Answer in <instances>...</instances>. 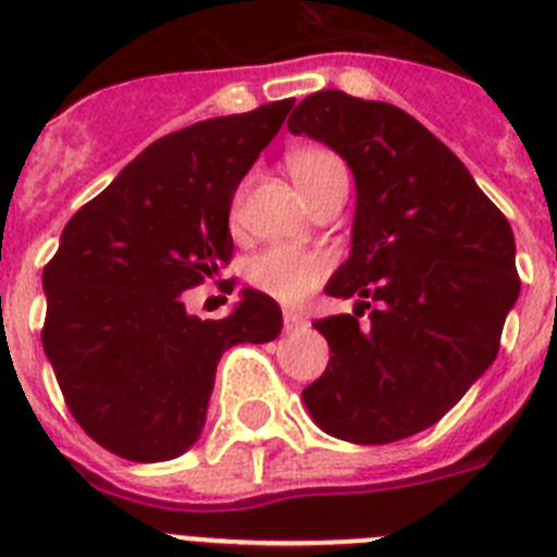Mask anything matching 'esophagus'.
I'll use <instances>...</instances> for the list:
<instances>
[{"label":"esophagus","instance_id":"esophagus-1","mask_svg":"<svg viewBox=\"0 0 557 557\" xmlns=\"http://www.w3.org/2000/svg\"><path fill=\"white\" fill-rule=\"evenodd\" d=\"M284 332H307V318H304L301 312H295V309H287V312H284Z\"/></svg>","mask_w":557,"mask_h":557}]
</instances>
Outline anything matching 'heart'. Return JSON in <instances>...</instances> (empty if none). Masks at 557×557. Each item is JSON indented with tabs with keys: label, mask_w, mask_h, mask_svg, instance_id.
I'll return each mask as SVG.
<instances>
[{
	"label": "heart",
	"mask_w": 557,
	"mask_h": 557,
	"mask_svg": "<svg viewBox=\"0 0 557 557\" xmlns=\"http://www.w3.org/2000/svg\"><path fill=\"white\" fill-rule=\"evenodd\" d=\"M287 170L309 206L326 195L332 186L348 184L346 164L323 147H304L289 152ZM239 206V200H236ZM236 211V209H234ZM332 259L318 250H295V248H270L250 262L248 278L259 293L270 295L278 304H301L307 301L314 289L326 278Z\"/></svg>",
	"instance_id": "1"
}]
</instances>
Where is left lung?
I'll use <instances>...</instances> for the list:
<instances>
[{"instance_id":"obj_1","label":"left lung","mask_w":557,"mask_h":557,"mask_svg":"<svg viewBox=\"0 0 557 557\" xmlns=\"http://www.w3.org/2000/svg\"><path fill=\"white\" fill-rule=\"evenodd\" d=\"M287 127L339 152L357 184L351 256L326 284L357 304L312 323L332 357L304 405L339 441L393 444L437 424L496 359L521 287L513 231L455 152L391 102L326 88Z\"/></svg>"}]
</instances>
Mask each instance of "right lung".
<instances>
[{
	"instance_id": "obj_1",
	"label": "right lung",
	"mask_w": 557,
	"mask_h": 557,
	"mask_svg": "<svg viewBox=\"0 0 557 557\" xmlns=\"http://www.w3.org/2000/svg\"><path fill=\"white\" fill-rule=\"evenodd\" d=\"M293 102L152 141L63 228L44 268L41 343L69 412L102 449L133 462L184 455L225 348L282 332L270 295L243 289L228 318L200 321L184 293L231 262L234 191Z\"/></svg>"
}]
</instances>
